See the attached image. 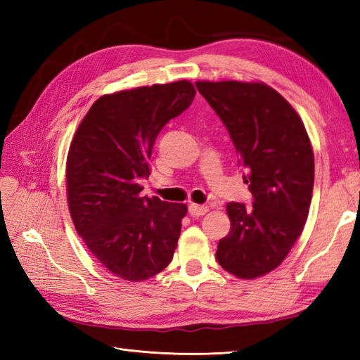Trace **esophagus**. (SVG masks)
Wrapping results in <instances>:
<instances>
[{"label": "esophagus", "instance_id": "esophagus-1", "mask_svg": "<svg viewBox=\"0 0 360 360\" xmlns=\"http://www.w3.org/2000/svg\"><path fill=\"white\" fill-rule=\"evenodd\" d=\"M207 212H209L207 205H198V204H190L188 205V213L193 218H200V217L205 215V213H207Z\"/></svg>", "mask_w": 360, "mask_h": 360}]
</instances>
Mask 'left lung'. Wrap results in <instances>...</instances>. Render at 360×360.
<instances>
[{"mask_svg": "<svg viewBox=\"0 0 360 360\" xmlns=\"http://www.w3.org/2000/svg\"><path fill=\"white\" fill-rule=\"evenodd\" d=\"M223 120L246 172L252 207L229 202L231 232L218 243L217 259L238 278L274 271L307 223L314 188V153L302 119L264 83L196 82Z\"/></svg>", "mask_w": 360, "mask_h": 360, "instance_id": "left-lung-1", "label": "left lung"}]
</instances>
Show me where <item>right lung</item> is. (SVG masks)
Returning <instances> with one entry per match:
<instances>
[{"label":"right lung","instance_id":"add662e5","mask_svg":"<svg viewBox=\"0 0 360 360\" xmlns=\"http://www.w3.org/2000/svg\"><path fill=\"white\" fill-rule=\"evenodd\" d=\"M187 80L106 94L91 106L66 160L68 205L75 231L101 264L142 281L172 262L186 204L141 196L153 145L168 120L193 102Z\"/></svg>","mask_w":360,"mask_h":360}]
</instances>
